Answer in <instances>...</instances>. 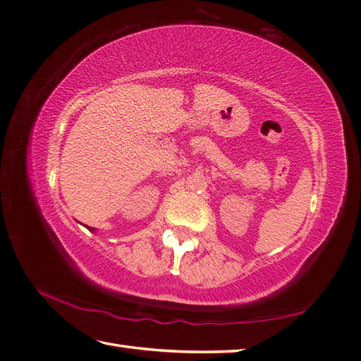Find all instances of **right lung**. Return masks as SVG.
<instances>
[{
	"label": "right lung",
	"mask_w": 361,
	"mask_h": 361,
	"mask_svg": "<svg viewBox=\"0 0 361 361\" xmlns=\"http://www.w3.org/2000/svg\"><path fill=\"white\" fill-rule=\"evenodd\" d=\"M88 229H90V231H93V233H94V229H93V228H91V226H88Z\"/></svg>",
	"instance_id": "right-lung-1"
}]
</instances>
